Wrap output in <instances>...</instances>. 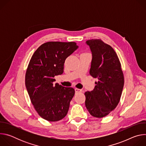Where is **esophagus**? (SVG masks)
<instances>
[{
  "instance_id": "obj_1",
  "label": "esophagus",
  "mask_w": 146,
  "mask_h": 146,
  "mask_svg": "<svg viewBox=\"0 0 146 146\" xmlns=\"http://www.w3.org/2000/svg\"><path fill=\"white\" fill-rule=\"evenodd\" d=\"M74 90H75V92H76V93H79V92H81L82 91L81 90L78 89V88H75Z\"/></svg>"
}]
</instances>
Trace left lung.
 I'll return each mask as SVG.
<instances>
[{
  "mask_svg": "<svg viewBox=\"0 0 146 146\" xmlns=\"http://www.w3.org/2000/svg\"><path fill=\"white\" fill-rule=\"evenodd\" d=\"M92 52L90 74L98 79L92 91L85 92L86 108L91 115L102 118L118 105L124 78L118 56L109 45L99 39L86 41Z\"/></svg>",
  "mask_w": 146,
  "mask_h": 146,
  "instance_id": "obj_1",
  "label": "left lung"
}]
</instances>
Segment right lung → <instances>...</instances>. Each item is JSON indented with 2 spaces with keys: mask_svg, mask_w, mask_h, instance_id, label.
Wrapping results in <instances>:
<instances>
[{
  "mask_svg": "<svg viewBox=\"0 0 146 146\" xmlns=\"http://www.w3.org/2000/svg\"><path fill=\"white\" fill-rule=\"evenodd\" d=\"M78 48L75 42L50 41L41 45L30 60L26 88L35 110L46 120L59 121L68 112L74 90L54 84V77L64 73L66 59Z\"/></svg>",
  "mask_w": 146,
  "mask_h": 146,
  "instance_id": "add662e5",
  "label": "right lung"
}]
</instances>
